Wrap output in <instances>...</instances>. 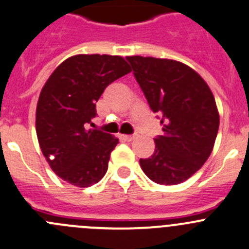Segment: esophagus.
<instances>
[{"label":"esophagus","instance_id":"obj_1","mask_svg":"<svg viewBox=\"0 0 249 249\" xmlns=\"http://www.w3.org/2000/svg\"><path fill=\"white\" fill-rule=\"evenodd\" d=\"M122 137L123 140H124V141H126V142H130V141H132V140L135 139L134 136H131V135H122Z\"/></svg>","mask_w":249,"mask_h":249}]
</instances>
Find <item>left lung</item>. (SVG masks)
I'll return each instance as SVG.
<instances>
[{
	"label": "left lung",
	"mask_w": 249,
	"mask_h": 249,
	"mask_svg": "<svg viewBox=\"0 0 249 249\" xmlns=\"http://www.w3.org/2000/svg\"><path fill=\"white\" fill-rule=\"evenodd\" d=\"M149 107L161 115L164 135L154 153L140 159L143 173L160 185H178L202 168L213 151L219 112L211 89L189 66L165 58L126 57Z\"/></svg>",
	"instance_id": "obj_1"
}]
</instances>
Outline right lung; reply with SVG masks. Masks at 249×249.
Returning a JSON list of instances; mask_svg holds the SVG:
<instances>
[{"label":"right lung","mask_w":249,"mask_h":249,"mask_svg":"<svg viewBox=\"0 0 249 249\" xmlns=\"http://www.w3.org/2000/svg\"><path fill=\"white\" fill-rule=\"evenodd\" d=\"M120 55L76 54L54 69L36 107V135L51 169L78 187L97 183L108 169L118 139L86 130L96 117V102L109 84L130 73Z\"/></svg>","instance_id":"add662e5"}]
</instances>
